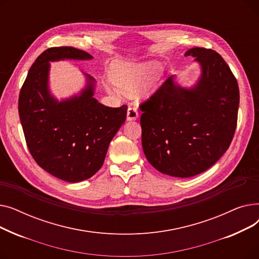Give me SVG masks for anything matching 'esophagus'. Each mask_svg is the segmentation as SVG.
Returning <instances> with one entry per match:
<instances>
[{
  "mask_svg": "<svg viewBox=\"0 0 259 259\" xmlns=\"http://www.w3.org/2000/svg\"><path fill=\"white\" fill-rule=\"evenodd\" d=\"M138 116H139L138 108L130 106L128 108V111H127V120H134V119L138 118Z\"/></svg>",
  "mask_w": 259,
  "mask_h": 259,
  "instance_id": "1",
  "label": "esophagus"
}]
</instances>
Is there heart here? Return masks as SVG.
<instances>
[{
    "instance_id": "b5f03b06",
    "label": "heart",
    "mask_w": 259,
    "mask_h": 259,
    "mask_svg": "<svg viewBox=\"0 0 259 259\" xmlns=\"http://www.w3.org/2000/svg\"><path fill=\"white\" fill-rule=\"evenodd\" d=\"M158 68L156 63H118L111 74L115 87L106 84V89L115 94H134L157 72Z\"/></svg>"
}]
</instances>
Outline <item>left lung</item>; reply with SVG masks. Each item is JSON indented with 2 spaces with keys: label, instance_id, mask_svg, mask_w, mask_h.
I'll list each match as a JSON object with an SVG mask.
<instances>
[{
  "label": "left lung",
  "instance_id": "obj_1",
  "mask_svg": "<svg viewBox=\"0 0 259 259\" xmlns=\"http://www.w3.org/2000/svg\"><path fill=\"white\" fill-rule=\"evenodd\" d=\"M201 74L191 88L170 76L140 105L142 145L148 161L174 178H191L209 169L228 150L237 125V80L220 53L189 49Z\"/></svg>",
  "mask_w": 259,
  "mask_h": 259
}]
</instances>
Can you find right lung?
I'll return each instance as SVG.
<instances>
[{"label": "right lung", "mask_w": 259, "mask_h": 259, "mask_svg": "<svg viewBox=\"0 0 259 259\" xmlns=\"http://www.w3.org/2000/svg\"><path fill=\"white\" fill-rule=\"evenodd\" d=\"M73 47H52L32 64L19 97V114L29 152L56 178L78 183L104 164L109 144L124 124L127 106L107 107L93 98L95 79L86 76L78 95L59 102L49 91L50 62L92 60Z\"/></svg>", "instance_id": "1"}]
</instances>
